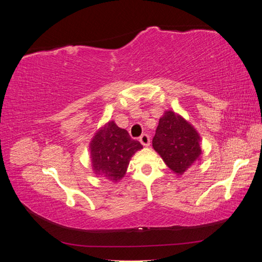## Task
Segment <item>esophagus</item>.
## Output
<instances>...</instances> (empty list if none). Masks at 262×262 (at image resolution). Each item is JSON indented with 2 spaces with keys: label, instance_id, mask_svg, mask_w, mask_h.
I'll return each mask as SVG.
<instances>
[{
  "label": "esophagus",
  "instance_id": "esophagus-1",
  "mask_svg": "<svg viewBox=\"0 0 262 262\" xmlns=\"http://www.w3.org/2000/svg\"><path fill=\"white\" fill-rule=\"evenodd\" d=\"M140 142L143 146H146V147L149 146V137L147 136V134H143V136H141V138H140Z\"/></svg>",
  "mask_w": 262,
  "mask_h": 262
}]
</instances>
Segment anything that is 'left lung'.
I'll return each mask as SVG.
<instances>
[{
  "label": "left lung",
  "instance_id": "8db88e82",
  "mask_svg": "<svg viewBox=\"0 0 262 262\" xmlns=\"http://www.w3.org/2000/svg\"><path fill=\"white\" fill-rule=\"evenodd\" d=\"M153 148L168 168L181 176L201 161V137L194 126L179 114L166 110L153 138Z\"/></svg>",
  "mask_w": 262,
  "mask_h": 262
}]
</instances>
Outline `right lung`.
Instances as JSON below:
<instances>
[{
    "label": "right lung",
    "mask_w": 262,
    "mask_h": 262,
    "mask_svg": "<svg viewBox=\"0 0 262 262\" xmlns=\"http://www.w3.org/2000/svg\"><path fill=\"white\" fill-rule=\"evenodd\" d=\"M142 148L128 131L110 120L96 131L90 143L93 171L97 177L118 182L124 177L131 157Z\"/></svg>",
    "instance_id": "right-lung-1"
}]
</instances>
